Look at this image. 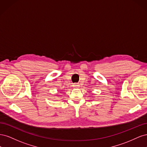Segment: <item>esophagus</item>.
Instances as JSON below:
<instances>
[{
  "label": "esophagus",
  "instance_id": "esophagus-1",
  "mask_svg": "<svg viewBox=\"0 0 147 147\" xmlns=\"http://www.w3.org/2000/svg\"><path fill=\"white\" fill-rule=\"evenodd\" d=\"M74 86L75 88H78V87H79V86H80V84H79V83H77V84H74Z\"/></svg>",
  "mask_w": 147,
  "mask_h": 147
}]
</instances>
